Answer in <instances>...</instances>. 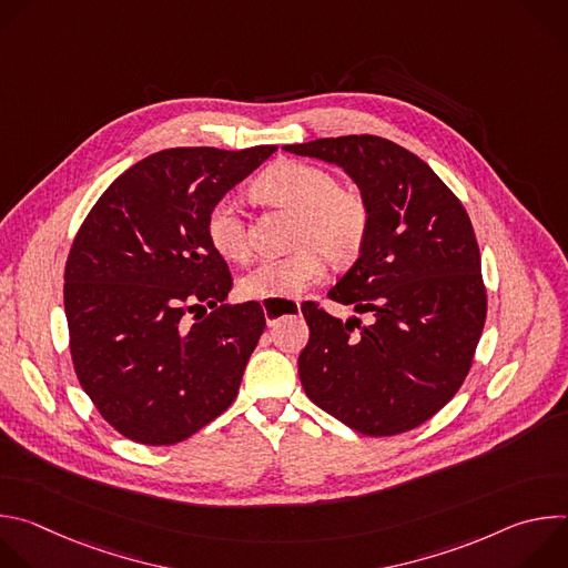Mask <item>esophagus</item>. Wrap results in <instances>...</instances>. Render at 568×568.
<instances>
[{"mask_svg": "<svg viewBox=\"0 0 568 568\" xmlns=\"http://www.w3.org/2000/svg\"><path fill=\"white\" fill-rule=\"evenodd\" d=\"M298 310H301V305L294 303V301H283V303H270V301H265V303H263V312H265L267 326H274V323H276L281 316L292 314V312H298Z\"/></svg>", "mask_w": 568, "mask_h": 568, "instance_id": "esophagus-1", "label": "esophagus"}]
</instances>
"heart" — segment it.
<instances>
[{"instance_id":"b5f03b06","label":"heart","mask_w":568,"mask_h":568,"mask_svg":"<svg viewBox=\"0 0 568 568\" xmlns=\"http://www.w3.org/2000/svg\"><path fill=\"white\" fill-rule=\"evenodd\" d=\"M258 189L301 211L298 242L301 252L283 258H263L240 281V290L252 298H283L305 292L326 276V252L333 261L355 258L371 229V211L362 195L339 189V182L326 169L305 161H281L261 180ZM206 235L213 250L240 261L250 252V229L242 202L235 195L220 197L206 215ZM315 247L312 248L311 245Z\"/></svg>"}]
</instances>
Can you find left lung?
<instances>
[{
    "instance_id": "left-lung-1",
    "label": "left lung",
    "mask_w": 568,
    "mask_h": 568,
    "mask_svg": "<svg viewBox=\"0 0 568 568\" xmlns=\"http://www.w3.org/2000/svg\"><path fill=\"white\" fill-rule=\"evenodd\" d=\"M283 150L339 166L371 211L357 261L328 292L371 323L303 303L301 384L364 436L416 429L456 395L483 333L488 298L469 215L420 156L388 139L328 136Z\"/></svg>"
}]
</instances>
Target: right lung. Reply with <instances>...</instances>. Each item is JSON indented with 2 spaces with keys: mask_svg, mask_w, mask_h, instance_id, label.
Instances as JSON below:
<instances>
[{
  "mask_svg": "<svg viewBox=\"0 0 568 568\" xmlns=\"http://www.w3.org/2000/svg\"><path fill=\"white\" fill-rule=\"evenodd\" d=\"M272 152H154L110 184L73 240L64 267L73 368L101 416L134 443H182L237 395L265 314L256 301L224 303L233 278L206 215ZM197 308L191 322L185 312Z\"/></svg>",
  "mask_w": 568,
  "mask_h": 568,
  "instance_id": "1",
  "label": "right lung"
}]
</instances>
